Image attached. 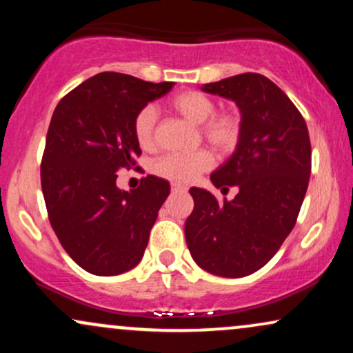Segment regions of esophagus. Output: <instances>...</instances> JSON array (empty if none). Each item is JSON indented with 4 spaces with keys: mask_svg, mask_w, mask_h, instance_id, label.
<instances>
[{
    "mask_svg": "<svg viewBox=\"0 0 353 353\" xmlns=\"http://www.w3.org/2000/svg\"><path fill=\"white\" fill-rule=\"evenodd\" d=\"M171 190L172 192H185V190H188V188H185V185H182V184H176V182H172L171 184Z\"/></svg>",
    "mask_w": 353,
    "mask_h": 353,
    "instance_id": "obj_1",
    "label": "esophagus"
}]
</instances>
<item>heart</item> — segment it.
I'll return each instance as SVG.
<instances>
[{
	"label": "heart",
	"instance_id": "heart-1",
	"mask_svg": "<svg viewBox=\"0 0 353 353\" xmlns=\"http://www.w3.org/2000/svg\"><path fill=\"white\" fill-rule=\"evenodd\" d=\"M171 108L192 124H201V134L214 149L228 154L236 149L242 134V121L232 111L216 112V103L199 91H182L171 99ZM156 109L145 106L137 112L132 123L136 143L149 149L156 144ZM214 157L209 151L188 154H165L154 164L152 171L164 179L189 184L202 172L212 168Z\"/></svg>",
	"mask_w": 353,
	"mask_h": 353
}]
</instances>
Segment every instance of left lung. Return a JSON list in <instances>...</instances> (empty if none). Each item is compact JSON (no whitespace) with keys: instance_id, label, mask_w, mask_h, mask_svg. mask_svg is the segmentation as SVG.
Wrapping results in <instances>:
<instances>
[{"instance_id":"left-lung-1","label":"left lung","mask_w":353,"mask_h":353,"mask_svg":"<svg viewBox=\"0 0 353 353\" xmlns=\"http://www.w3.org/2000/svg\"><path fill=\"white\" fill-rule=\"evenodd\" d=\"M201 89L234 101L241 111L236 151L210 174L217 189L237 185L239 192L219 202L209 190L190 188L185 242L201 269L245 277L264 267L294 229L310 177L309 129L285 92L257 72Z\"/></svg>"}]
</instances>
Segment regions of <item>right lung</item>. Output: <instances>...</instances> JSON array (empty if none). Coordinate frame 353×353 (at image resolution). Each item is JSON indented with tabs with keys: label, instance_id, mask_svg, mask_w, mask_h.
I'll return each instance as SVG.
<instances>
[{
	"label": "right lung",
	"instance_id": "add662e5",
	"mask_svg": "<svg viewBox=\"0 0 353 353\" xmlns=\"http://www.w3.org/2000/svg\"><path fill=\"white\" fill-rule=\"evenodd\" d=\"M174 83H148L99 72L59 101L41 163V188L51 228L70 257L94 275H117L143 259L171 185L145 176L132 190L117 188V171L141 156L132 123Z\"/></svg>",
	"mask_w": 353,
	"mask_h": 353
}]
</instances>
